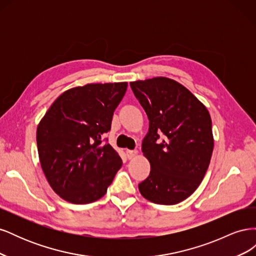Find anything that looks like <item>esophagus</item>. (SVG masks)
<instances>
[{"label": "esophagus", "instance_id": "obj_1", "mask_svg": "<svg viewBox=\"0 0 256 256\" xmlns=\"http://www.w3.org/2000/svg\"><path fill=\"white\" fill-rule=\"evenodd\" d=\"M136 154H138L136 150H126V157L128 159H132Z\"/></svg>", "mask_w": 256, "mask_h": 256}]
</instances>
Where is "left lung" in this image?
Here are the masks:
<instances>
[{"instance_id": "1", "label": "left lung", "mask_w": 256, "mask_h": 256, "mask_svg": "<svg viewBox=\"0 0 256 256\" xmlns=\"http://www.w3.org/2000/svg\"><path fill=\"white\" fill-rule=\"evenodd\" d=\"M130 88L150 120L142 152L150 172L138 184V190L152 203H180L196 190L210 162V115L191 92L174 80L158 76L130 82Z\"/></svg>"}]
</instances>
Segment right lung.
Segmentation results:
<instances>
[{
    "label": "right lung",
    "mask_w": 256,
    "mask_h": 256,
    "mask_svg": "<svg viewBox=\"0 0 256 256\" xmlns=\"http://www.w3.org/2000/svg\"><path fill=\"white\" fill-rule=\"evenodd\" d=\"M127 82L88 84L64 92L37 127L42 168L56 193L74 204L102 198L122 166L104 138Z\"/></svg>",
    "instance_id": "right-lung-1"
}]
</instances>
